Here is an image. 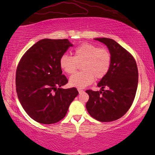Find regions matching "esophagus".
<instances>
[{
  "mask_svg": "<svg viewBox=\"0 0 155 155\" xmlns=\"http://www.w3.org/2000/svg\"><path fill=\"white\" fill-rule=\"evenodd\" d=\"M78 92H79V94H81L82 92H83V91L81 90V89H80V88H78Z\"/></svg>",
  "mask_w": 155,
  "mask_h": 155,
  "instance_id": "1",
  "label": "esophagus"
}]
</instances>
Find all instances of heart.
Masks as SVG:
<instances>
[{
  "instance_id": "heart-1",
  "label": "heart",
  "mask_w": 155,
  "mask_h": 155,
  "mask_svg": "<svg viewBox=\"0 0 155 155\" xmlns=\"http://www.w3.org/2000/svg\"><path fill=\"white\" fill-rule=\"evenodd\" d=\"M111 63V55L107 48H100L90 43H83L74 50V56L63 55L59 60L60 67L64 72L71 74L76 71L78 64H81L83 72L70 76L69 83L72 87L83 88L96 79L104 78Z\"/></svg>"
}]
</instances>
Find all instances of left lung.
I'll return each mask as SVG.
<instances>
[{"mask_svg":"<svg viewBox=\"0 0 155 155\" xmlns=\"http://www.w3.org/2000/svg\"><path fill=\"white\" fill-rule=\"evenodd\" d=\"M94 40L107 46L111 63L97 85L101 91H86L89 96L86 108L94 118L109 122L122 117L132 105L138 87V68L133 56L113 39L103 37ZM105 87L107 88L105 91Z\"/></svg>","mask_w":155,"mask_h":155,"instance_id":"left-lung-1","label":"left lung"}]
</instances>
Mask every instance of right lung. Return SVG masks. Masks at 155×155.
<instances>
[{
    "label": "right lung",
    "mask_w": 155,
    "mask_h": 155,
    "mask_svg": "<svg viewBox=\"0 0 155 155\" xmlns=\"http://www.w3.org/2000/svg\"><path fill=\"white\" fill-rule=\"evenodd\" d=\"M72 46L67 39H41L27 50L18 64L15 84L18 100L37 122H58L78 95L76 88H61L68 80L62 75L59 60Z\"/></svg>",
    "instance_id": "add662e5"
}]
</instances>
